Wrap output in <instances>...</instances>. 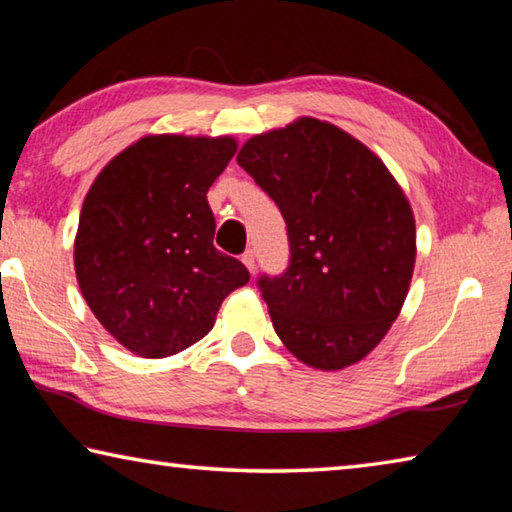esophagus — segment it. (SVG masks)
<instances>
[{
  "label": "esophagus",
  "mask_w": 512,
  "mask_h": 512,
  "mask_svg": "<svg viewBox=\"0 0 512 512\" xmlns=\"http://www.w3.org/2000/svg\"><path fill=\"white\" fill-rule=\"evenodd\" d=\"M241 262H244L248 271L253 273L255 271V253H253V250H246V253L241 255Z\"/></svg>",
  "instance_id": "obj_1"
}]
</instances>
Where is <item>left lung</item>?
<instances>
[{
  "instance_id": "left-lung-1",
  "label": "left lung",
  "mask_w": 512,
  "mask_h": 512,
  "mask_svg": "<svg viewBox=\"0 0 512 512\" xmlns=\"http://www.w3.org/2000/svg\"><path fill=\"white\" fill-rule=\"evenodd\" d=\"M237 162L287 223V271L257 280L277 336L311 368L361 361L413 275L415 221L400 185L368 146L311 117L250 137Z\"/></svg>"
}]
</instances>
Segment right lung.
<instances>
[{"mask_svg":"<svg viewBox=\"0 0 512 512\" xmlns=\"http://www.w3.org/2000/svg\"><path fill=\"white\" fill-rule=\"evenodd\" d=\"M237 151L232 137L149 135L112 158L83 201L74 241L85 302L146 359L189 348L221 302L250 280L216 250L207 189Z\"/></svg>","mask_w":512,"mask_h":512,"instance_id":"obj_1","label":"right lung"}]
</instances>
